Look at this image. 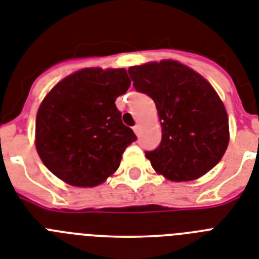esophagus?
Segmentation results:
<instances>
[{"mask_svg":"<svg viewBox=\"0 0 259 259\" xmlns=\"http://www.w3.org/2000/svg\"><path fill=\"white\" fill-rule=\"evenodd\" d=\"M133 130H134V133H136L137 136H140V133H141V125H138V123H137V125L133 127Z\"/></svg>","mask_w":259,"mask_h":259,"instance_id":"34e87169","label":"esophagus"}]
</instances>
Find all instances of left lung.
Instances as JSON below:
<instances>
[{"instance_id": "1", "label": "left lung", "mask_w": 259, "mask_h": 259, "mask_svg": "<svg viewBox=\"0 0 259 259\" xmlns=\"http://www.w3.org/2000/svg\"><path fill=\"white\" fill-rule=\"evenodd\" d=\"M138 92L153 98L162 140L146 151L153 169L166 180L188 182L213 169L228 149L229 117L210 82L176 60L129 68Z\"/></svg>"}]
</instances>
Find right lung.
I'll return each instance as SVG.
<instances>
[{"label":"right lung","instance_id":"add662e5","mask_svg":"<svg viewBox=\"0 0 259 259\" xmlns=\"http://www.w3.org/2000/svg\"><path fill=\"white\" fill-rule=\"evenodd\" d=\"M126 69L85 68L61 79L39 105L34 144L44 165L78 188L104 184L137 140L115 106L129 89Z\"/></svg>","mask_w":259,"mask_h":259}]
</instances>
